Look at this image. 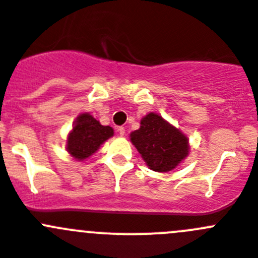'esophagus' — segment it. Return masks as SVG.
<instances>
[{"label": "esophagus", "instance_id": "34e87169", "mask_svg": "<svg viewBox=\"0 0 258 258\" xmlns=\"http://www.w3.org/2000/svg\"><path fill=\"white\" fill-rule=\"evenodd\" d=\"M117 131H118V134L121 135V136H124V134H126V128H124V127H118Z\"/></svg>", "mask_w": 258, "mask_h": 258}]
</instances>
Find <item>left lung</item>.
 Wrapping results in <instances>:
<instances>
[{
    "instance_id": "8db88e82",
    "label": "left lung",
    "mask_w": 258,
    "mask_h": 258,
    "mask_svg": "<svg viewBox=\"0 0 258 258\" xmlns=\"http://www.w3.org/2000/svg\"><path fill=\"white\" fill-rule=\"evenodd\" d=\"M131 141L155 172H169L188 155L187 137L156 113L141 119L140 128L131 134Z\"/></svg>"
}]
</instances>
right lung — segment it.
I'll return each instance as SVG.
<instances>
[{"mask_svg":"<svg viewBox=\"0 0 258 258\" xmlns=\"http://www.w3.org/2000/svg\"><path fill=\"white\" fill-rule=\"evenodd\" d=\"M113 136V128L103 126L89 113L78 117L72 132L67 139V151L78 160L93 155L99 146Z\"/></svg>","mask_w":258,"mask_h":258,"instance_id":"obj_1","label":"right lung"}]
</instances>
